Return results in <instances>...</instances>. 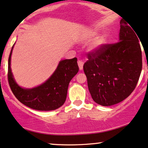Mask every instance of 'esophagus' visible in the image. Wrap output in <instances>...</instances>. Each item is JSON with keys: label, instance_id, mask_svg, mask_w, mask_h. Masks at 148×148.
<instances>
[{"label": "esophagus", "instance_id": "1", "mask_svg": "<svg viewBox=\"0 0 148 148\" xmlns=\"http://www.w3.org/2000/svg\"><path fill=\"white\" fill-rule=\"evenodd\" d=\"M78 67H79V69L80 70H83V62L81 60H78Z\"/></svg>", "mask_w": 148, "mask_h": 148}]
</instances>
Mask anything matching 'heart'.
I'll return each instance as SVG.
<instances>
[{
  "label": "heart",
  "mask_w": 148,
  "mask_h": 148,
  "mask_svg": "<svg viewBox=\"0 0 148 148\" xmlns=\"http://www.w3.org/2000/svg\"><path fill=\"white\" fill-rule=\"evenodd\" d=\"M106 42V40L104 37H100V38L97 41L96 44H95V47H100V46H102V45L105 44Z\"/></svg>",
  "instance_id": "obj_1"
}]
</instances>
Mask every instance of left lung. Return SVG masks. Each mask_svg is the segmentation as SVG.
I'll use <instances>...</instances> for the list:
<instances>
[{
	"label": "left lung",
	"mask_w": 148,
	"mask_h": 148,
	"mask_svg": "<svg viewBox=\"0 0 148 148\" xmlns=\"http://www.w3.org/2000/svg\"><path fill=\"white\" fill-rule=\"evenodd\" d=\"M129 25L121 20L119 42L104 44L87 54L84 72L91 98L100 105L111 106L123 101L139 81L141 49L139 37Z\"/></svg>",
	"instance_id": "1"
}]
</instances>
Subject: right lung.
<instances>
[{
    "instance_id": "1",
    "label": "right lung",
    "mask_w": 148,
    "mask_h": 148,
    "mask_svg": "<svg viewBox=\"0 0 148 148\" xmlns=\"http://www.w3.org/2000/svg\"><path fill=\"white\" fill-rule=\"evenodd\" d=\"M11 50L8 60L7 78L9 87L16 98L28 107L38 111H52L59 108L66 100L70 80L78 72L77 59L60 61L57 70L44 83L33 89H23L17 85L10 68Z\"/></svg>"
}]
</instances>
